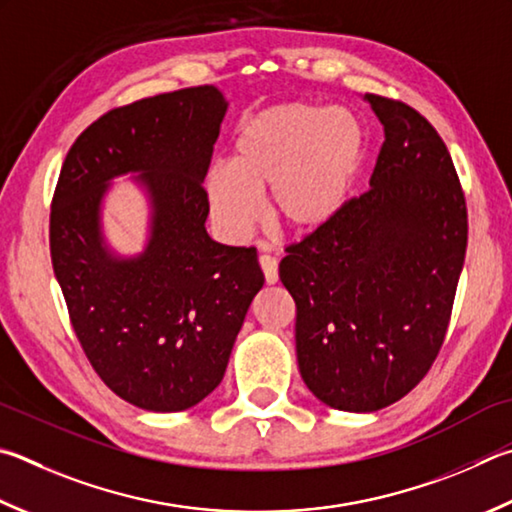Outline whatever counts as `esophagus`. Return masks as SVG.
<instances>
[{"label": "esophagus", "instance_id": "1", "mask_svg": "<svg viewBox=\"0 0 512 512\" xmlns=\"http://www.w3.org/2000/svg\"><path fill=\"white\" fill-rule=\"evenodd\" d=\"M259 266H262V271H264L266 284H275L277 280H280V273H277L275 257H271V255H259Z\"/></svg>", "mask_w": 512, "mask_h": 512}]
</instances>
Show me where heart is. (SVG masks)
<instances>
[{"label": "heart", "instance_id": "heart-1", "mask_svg": "<svg viewBox=\"0 0 512 512\" xmlns=\"http://www.w3.org/2000/svg\"><path fill=\"white\" fill-rule=\"evenodd\" d=\"M365 127L347 109L284 102L241 123L230 167L206 176L210 215L228 237H246L266 194L273 224L291 237H315L345 212L365 163Z\"/></svg>", "mask_w": 512, "mask_h": 512}]
</instances>
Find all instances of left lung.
<instances>
[{
	"instance_id": "1",
	"label": "left lung",
	"mask_w": 512,
	"mask_h": 512,
	"mask_svg": "<svg viewBox=\"0 0 512 512\" xmlns=\"http://www.w3.org/2000/svg\"><path fill=\"white\" fill-rule=\"evenodd\" d=\"M365 100L385 127L369 192L280 264L302 380L358 414L401 401L432 367L468 244L466 199L436 129L403 102Z\"/></svg>"
}]
</instances>
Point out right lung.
Segmentation results:
<instances>
[{
  "instance_id": "right-lung-1",
  "label": "right lung",
  "mask_w": 512,
  "mask_h": 512,
  "mask_svg": "<svg viewBox=\"0 0 512 512\" xmlns=\"http://www.w3.org/2000/svg\"><path fill=\"white\" fill-rule=\"evenodd\" d=\"M228 100L190 87L111 109L78 136L51 206V259L73 331L111 392L141 410L183 412L224 380L248 306L264 286L257 250L206 230L203 190ZM148 201L146 246L104 235L110 185Z\"/></svg>"
}]
</instances>
